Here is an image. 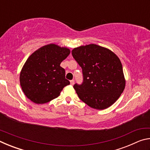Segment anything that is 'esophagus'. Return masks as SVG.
Instances as JSON below:
<instances>
[{
	"mask_svg": "<svg viewBox=\"0 0 150 150\" xmlns=\"http://www.w3.org/2000/svg\"><path fill=\"white\" fill-rule=\"evenodd\" d=\"M74 83H75V81L73 80V79L70 81V84L71 85H74Z\"/></svg>",
	"mask_w": 150,
	"mask_h": 150,
	"instance_id": "obj_1",
	"label": "esophagus"
}]
</instances>
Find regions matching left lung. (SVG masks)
I'll return each instance as SVG.
<instances>
[{
  "label": "left lung",
  "instance_id": "left-lung-1",
  "mask_svg": "<svg viewBox=\"0 0 150 150\" xmlns=\"http://www.w3.org/2000/svg\"><path fill=\"white\" fill-rule=\"evenodd\" d=\"M72 55L82 69L83 81L73 86L79 98L97 110L110 106L125 88L122 65L115 54L96 44L74 48Z\"/></svg>",
  "mask_w": 150,
  "mask_h": 150
}]
</instances>
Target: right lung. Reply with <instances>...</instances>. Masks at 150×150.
<instances>
[{
  "instance_id": "right-lung-1",
  "label": "right lung",
  "mask_w": 150,
  "mask_h": 150,
  "mask_svg": "<svg viewBox=\"0 0 150 150\" xmlns=\"http://www.w3.org/2000/svg\"><path fill=\"white\" fill-rule=\"evenodd\" d=\"M69 54L68 48L49 44L30 55L20 75V85L27 98L36 104H44L59 96L70 84L60 66Z\"/></svg>"
}]
</instances>
